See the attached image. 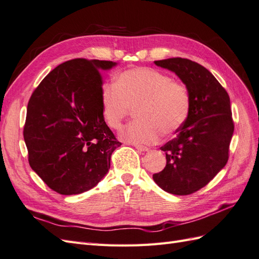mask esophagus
Listing matches in <instances>:
<instances>
[{"mask_svg":"<svg viewBox=\"0 0 259 259\" xmlns=\"http://www.w3.org/2000/svg\"><path fill=\"white\" fill-rule=\"evenodd\" d=\"M135 148H136L137 150H139V151H141V152H147V151H149V148H148V147H145V145H141V144H135Z\"/></svg>","mask_w":259,"mask_h":259,"instance_id":"obj_1","label":"esophagus"}]
</instances>
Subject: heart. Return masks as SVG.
Instances as JSON below:
<instances>
[{"label": "heart", "instance_id": "obj_1", "mask_svg": "<svg viewBox=\"0 0 259 259\" xmlns=\"http://www.w3.org/2000/svg\"><path fill=\"white\" fill-rule=\"evenodd\" d=\"M190 93L182 82L152 68H132L119 73L114 85L102 96V117L110 129L118 130L132 110L137 120L121 131L123 140L154 143L163 132L173 135L187 121Z\"/></svg>", "mask_w": 259, "mask_h": 259}]
</instances>
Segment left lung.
Returning <instances> with one entry per match:
<instances>
[{
	"mask_svg": "<svg viewBox=\"0 0 259 259\" xmlns=\"http://www.w3.org/2000/svg\"><path fill=\"white\" fill-rule=\"evenodd\" d=\"M175 72L190 93V112L177 136L161 148L166 166L153 174L163 190L177 196L194 194L209 184L229 160L234 121L228 92L195 61L169 58L154 61Z\"/></svg>",
	"mask_w": 259,
	"mask_h": 259,
	"instance_id": "8db88e82",
	"label": "left lung"
}]
</instances>
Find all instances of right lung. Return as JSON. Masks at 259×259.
I'll return each instance as SVG.
<instances>
[{"instance_id":"obj_1","label":"right lung","mask_w":259,"mask_h":259,"mask_svg":"<svg viewBox=\"0 0 259 259\" xmlns=\"http://www.w3.org/2000/svg\"><path fill=\"white\" fill-rule=\"evenodd\" d=\"M112 61L72 59L52 70L27 105L24 140L30 167L60 195L95 187L121 143L102 117V70Z\"/></svg>"}]
</instances>
